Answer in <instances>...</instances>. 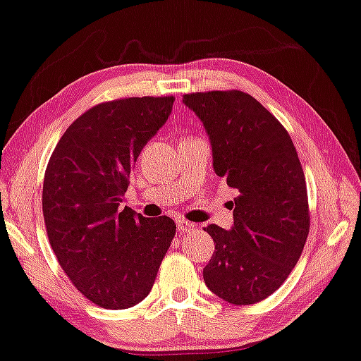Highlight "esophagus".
<instances>
[{
	"label": "esophagus",
	"instance_id": "obj_1",
	"mask_svg": "<svg viewBox=\"0 0 361 361\" xmlns=\"http://www.w3.org/2000/svg\"><path fill=\"white\" fill-rule=\"evenodd\" d=\"M176 225H178V232H180V233L192 232V230H195V228L197 227L196 224L188 222V220H178V222H176Z\"/></svg>",
	"mask_w": 361,
	"mask_h": 361
}]
</instances>
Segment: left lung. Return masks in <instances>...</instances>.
<instances>
[{"label":"left lung","mask_w":361,"mask_h":361,"mask_svg":"<svg viewBox=\"0 0 361 361\" xmlns=\"http://www.w3.org/2000/svg\"><path fill=\"white\" fill-rule=\"evenodd\" d=\"M183 104L206 129L215 175L238 191L232 227H204L215 245L204 282L232 305L257 303L287 281L310 232L298 154L276 116L241 90L188 94Z\"/></svg>","instance_id":"8db88e82"}]
</instances>
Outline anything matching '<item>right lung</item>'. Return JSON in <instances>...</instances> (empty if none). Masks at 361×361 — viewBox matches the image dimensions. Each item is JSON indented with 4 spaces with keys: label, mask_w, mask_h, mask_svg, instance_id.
<instances>
[{
    "label": "right lung",
    "mask_w": 361,
    "mask_h": 361,
    "mask_svg": "<svg viewBox=\"0 0 361 361\" xmlns=\"http://www.w3.org/2000/svg\"><path fill=\"white\" fill-rule=\"evenodd\" d=\"M173 97H133L80 115L53 150L43 181L48 240L80 293L106 310L147 297L176 225L118 209L144 146L169 120Z\"/></svg>",
    "instance_id": "obj_1"
}]
</instances>
